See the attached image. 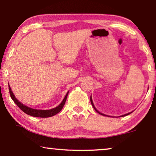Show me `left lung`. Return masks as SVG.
Returning a JSON list of instances; mask_svg holds the SVG:
<instances>
[{
    "mask_svg": "<svg viewBox=\"0 0 156 156\" xmlns=\"http://www.w3.org/2000/svg\"><path fill=\"white\" fill-rule=\"evenodd\" d=\"M90 101H91V105H92V106H93V107H94V109H95V111H96V112H97V113H99V114H101V115H102V116H106V115H105V114H101V113H100V112H99V111H98V110H97V109H96L95 106H94V104H93V101H92V99H91V97H90ZM131 114V113H129V114H124V115H123V116H126V115H128V114Z\"/></svg>",
    "mask_w": 156,
    "mask_h": 156,
    "instance_id": "1",
    "label": "left lung"
}]
</instances>
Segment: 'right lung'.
I'll return each instance as SVG.
<instances>
[{"label":"right lung","mask_w":156,"mask_h":156,"mask_svg":"<svg viewBox=\"0 0 156 156\" xmlns=\"http://www.w3.org/2000/svg\"><path fill=\"white\" fill-rule=\"evenodd\" d=\"M8 87H9V92H10V97H11V99L13 100V101L16 103V105L18 106L23 112L25 113V114L27 115H30V116H32L34 117H40V118H48V117L53 116H55V115H56L57 114H58V113L62 109L63 106L65 104L66 100H67L68 93H69V91H68L65 98H64V99L62 100V101L61 104H59V106H57V107L52 108V109H49V110H40V109H35V108H32L30 107H29V106L24 105V104L21 103L20 101H19L18 100L16 99V97H15L13 93H12L11 89H10V85L8 86Z\"/></svg>","instance_id":"1"}]
</instances>
